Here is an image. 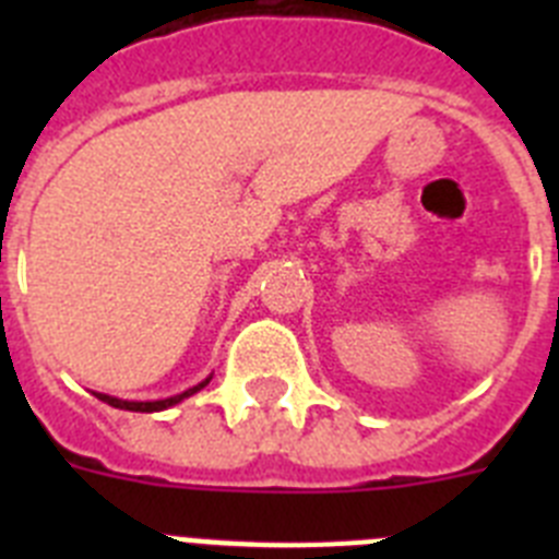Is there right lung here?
Returning a JSON list of instances; mask_svg holds the SVG:
<instances>
[{"label":"right lung","mask_w":559,"mask_h":559,"mask_svg":"<svg viewBox=\"0 0 559 559\" xmlns=\"http://www.w3.org/2000/svg\"><path fill=\"white\" fill-rule=\"evenodd\" d=\"M210 380H212V374L210 378L201 380L199 386H192V389H187V392L173 394V397H165V400H120V397H111V394H100V392H95V397L103 400V403H108V406L122 408V412H165V408L176 406V403H181V400H187V397H192L195 392H201V389H204Z\"/></svg>","instance_id":"right-lung-1"}]
</instances>
